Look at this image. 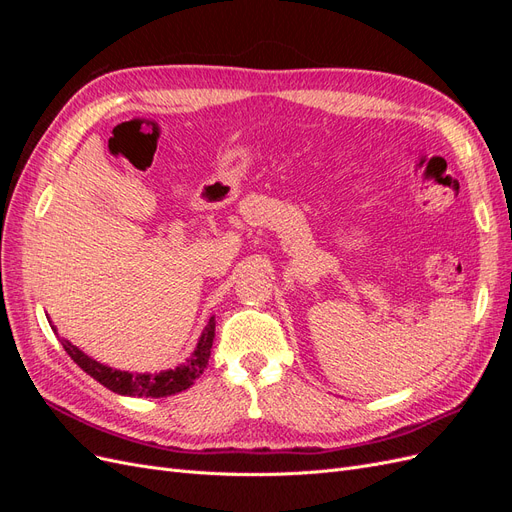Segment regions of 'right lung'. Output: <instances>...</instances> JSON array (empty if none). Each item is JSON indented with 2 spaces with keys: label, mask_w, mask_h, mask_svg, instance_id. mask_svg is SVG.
Returning a JSON list of instances; mask_svg holds the SVG:
<instances>
[{
  "label": "right lung",
  "mask_w": 512,
  "mask_h": 512,
  "mask_svg": "<svg viewBox=\"0 0 512 512\" xmlns=\"http://www.w3.org/2000/svg\"><path fill=\"white\" fill-rule=\"evenodd\" d=\"M213 337H215V316L209 318L207 327L203 329V333H200L198 344L190 354V359H185V363L177 365L175 369L156 371V374H136V371L113 369L104 363H98L96 359H91V356H87L81 348L70 344L68 339H61V346H64V350L70 354V359L79 365L85 374L98 380L102 386H106L108 391L128 395V397L158 399V397H168V395L190 389L194 380L203 374L209 363Z\"/></svg>",
  "instance_id": "right-lung-1"
}]
</instances>
